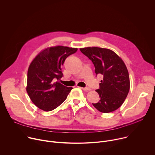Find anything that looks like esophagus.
I'll return each mask as SVG.
<instances>
[{"mask_svg": "<svg viewBox=\"0 0 155 155\" xmlns=\"http://www.w3.org/2000/svg\"><path fill=\"white\" fill-rule=\"evenodd\" d=\"M80 88H81V90H83L84 91H90L91 90L90 88L87 87H80Z\"/></svg>", "mask_w": 155, "mask_h": 155, "instance_id": "1", "label": "esophagus"}]
</instances>
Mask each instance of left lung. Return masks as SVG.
<instances>
[{
    "instance_id": "left-lung-1",
    "label": "left lung",
    "mask_w": 155,
    "mask_h": 155,
    "mask_svg": "<svg viewBox=\"0 0 155 155\" xmlns=\"http://www.w3.org/2000/svg\"><path fill=\"white\" fill-rule=\"evenodd\" d=\"M80 50L93 62L96 75L103 76L99 88L96 90L101 99L93 106L102 113L115 111L123 104L129 91V76L125 64L108 49L87 47Z\"/></svg>"
}]
</instances>
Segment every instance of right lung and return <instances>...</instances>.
Returning <instances> with one entry per match:
<instances>
[{
	"label": "right lung",
	"mask_w": 155,
	"mask_h": 155,
	"mask_svg": "<svg viewBox=\"0 0 155 155\" xmlns=\"http://www.w3.org/2000/svg\"><path fill=\"white\" fill-rule=\"evenodd\" d=\"M77 48L57 46L42 51L32 61L28 72L26 91L32 102L44 111H51L67 98L72 87L59 81L61 66Z\"/></svg>",
	"instance_id": "1"
}]
</instances>
